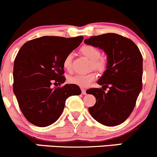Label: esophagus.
Masks as SVG:
<instances>
[{
	"mask_svg": "<svg viewBox=\"0 0 157 157\" xmlns=\"http://www.w3.org/2000/svg\"><path fill=\"white\" fill-rule=\"evenodd\" d=\"M81 92H82V94H83V95H86V90H85V89H82Z\"/></svg>",
	"mask_w": 157,
	"mask_h": 157,
	"instance_id": "obj_1",
	"label": "esophagus"
}]
</instances>
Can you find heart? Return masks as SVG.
I'll return each mask as SVG.
<instances>
[{"mask_svg": "<svg viewBox=\"0 0 157 157\" xmlns=\"http://www.w3.org/2000/svg\"><path fill=\"white\" fill-rule=\"evenodd\" d=\"M81 53L87 58L92 63V67L99 72H104L106 69V64L104 61L100 60L101 52L97 48L92 45H84L80 49ZM64 67L67 71H71L72 68V54H68L63 61ZM96 74L91 72L86 74H77L70 78V82L80 87H87L93 81L96 79Z\"/></svg>", "mask_w": 157, "mask_h": 157, "instance_id": "1", "label": "heart"}]
</instances>
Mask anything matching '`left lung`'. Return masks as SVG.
Segmentation results:
<instances>
[{"instance_id":"1","label":"left lung","mask_w":157,"mask_h":157,"mask_svg":"<svg viewBox=\"0 0 157 157\" xmlns=\"http://www.w3.org/2000/svg\"><path fill=\"white\" fill-rule=\"evenodd\" d=\"M84 42L103 50L107 56L106 70L97 81L102 89L92 88L89 92L96 99L89 112L102 124L118 125L131 115L142 90L141 53L131 39L115 33L92 36Z\"/></svg>"}]
</instances>
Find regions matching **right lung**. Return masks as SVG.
Listing matches in <instances>:
<instances>
[{
	"instance_id": "1",
	"label": "right lung",
	"mask_w": 157,
	"mask_h": 157,
	"mask_svg": "<svg viewBox=\"0 0 157 157\" xmlns=\"http://www.w3.org/2000/svg\"><path fill=\"white\" fill-rule=\"evenodd\" d=\"M83 36H42L26 42L14 61L13 93L25 118L34 125L47 127L61 116L69 96L81 94L76 84L52 88L65 82L63 61L80 45Z\"/></svg>"
}]
</instances>
